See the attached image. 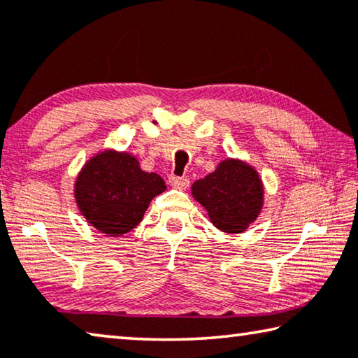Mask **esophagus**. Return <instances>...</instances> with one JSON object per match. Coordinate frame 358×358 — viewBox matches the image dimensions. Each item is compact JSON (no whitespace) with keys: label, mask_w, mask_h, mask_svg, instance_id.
<instances>
[{"label":"esophagus","mask_w":358,"mask_h":358,"mask_svg":"<svg viewBox=\"0 0 358 358\" xmlns=\"http://www.w3.org/2000/svg\"><path fill=\"white\" fill-rule=\"evenodd\" d=\"M169 183L177 189H186L189 186V180L186 177H177V175H170Z\"/></svg>","instance_id":"1"}]
</instances>
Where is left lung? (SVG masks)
<instances>
[{"label":"left lung","instance_id":"1","mask_svg":"<svg viewBox=\"0 0 358 358\" xmlns=\"http://www.w3.org/2000/svg\"><path fill=\"white\" fill-rule=\"evenodd\" d=\"M263 183L245 162L226 159L213 173L192 185V196L208 212L210 221L224 232H242L263 207Z\"/></svg>","mask_w":358,"mask_h":358}]
</instances>
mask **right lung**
Masks as SVG:
<instances>
[{
	"instance_id": "add662e5",
	"label": "right lung",
	"mask_w": 358,
	"mask_h": 358,
	"mask_svg": "<svg viewBox=\"0 0 358 358\" xmlns=\"http://www.w3.org/2000/svg\"><path fill=\"white\" fill-rule=\"evenodd\" d=\"M75 188L76 203L89 223L115 237L140 223L166 183L157 173L143 172L127 152L103 151L84 166Z\"/></svg>"
}]
</instances>
